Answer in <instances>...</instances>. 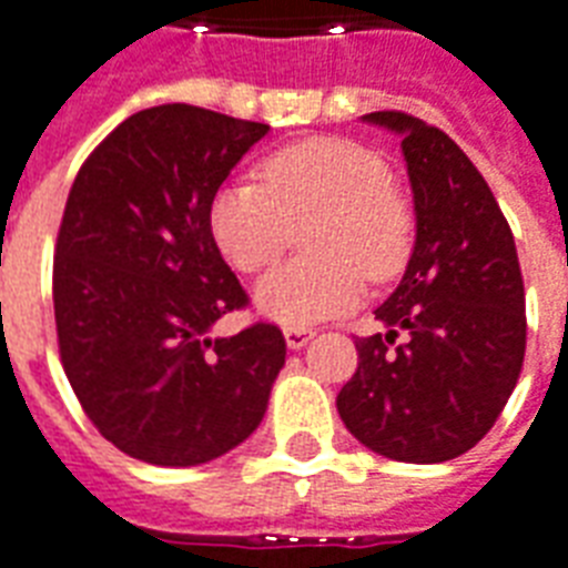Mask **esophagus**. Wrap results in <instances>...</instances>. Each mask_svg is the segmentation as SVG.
I'll return each mask as SVG.
<instances>
[{"label":"esophagus","mask_w":568,"mask_h":568,"mask_svg":"<svg viewBox=\"0 0 568 568\" xmlns=\"http://www.w3.org/2000/svg\"><path fill=\"white\" fill-rule=\"evenodd\" d=\"M311 338H314V329L308 326H284V341L290 349H302Z\"/></svg>","instance_id":"esophagus-1"}]
</instances>
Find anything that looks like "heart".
Segmentation results:
<instances>
[{"label":"heart","instance_id":"obj_1","mask_svg":"<svg viewBox=\"0 0 568 568\" xmlns=\"http://www.w3.org/2000/svg\"><path fill=\"white\" fill-rule=\"evenodd\" d=\"M257 182H233L209 203V233L230 266L260 272L305 230L311 257L268 272L254 290L263 317L311 326L362 296V275L389 281L413 245V212L386 158L341 138H311L260 164Z\"/></svg>","mask_w":568,"mask_h":568}]
</instances>
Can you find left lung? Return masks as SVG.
I'll return each mask as SVG.
<instances>
[{"instance_id": "left-lung-1", "label": "left lung", "mask_w": 568, "mask_h": 568, "mask_svg": "<svg viewBox=\"0 0 568 568\" xmlns=\"http://www.w3.org/2000/svg\"><path fill=\"white\" fill-rule=\"evenodd\" d=\"M362 119L400 134L416 245L374 311L386 332L356 338L359 368L338 392V413L392 462H452L494 428L521 374L518 251L491 187L449 134L400 110Z\"/></svg>"}]
</instances>
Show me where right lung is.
I'll return each instance as SVG.
<instances>
[{"instance_id":"1","label":"right lung","mask_w":568,"mask_h":568,"mask_svg":"<svg viewBox=\"0 0 568 568\" xmlns=\"http://www.w3.org/2000/svg\"><path fill=\"white\" fill-rule=\"evenodd\" d=\"M268 125L161 104L110 131L77 173L53 260L62 368L101 437L194 467L257 430L287 344L212 326L248 293L209 233V203Z\"/></svg>"}]
</instances>
